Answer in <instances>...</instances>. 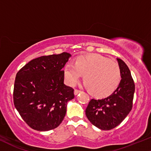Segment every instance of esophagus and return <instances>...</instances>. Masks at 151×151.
Instances as JSON below:
<instances>
[{"label":"esophagus","mask_w":151,"mask_h":151,"mask_svg":"<svg viewBox=\"0 0 151 151\" xmlns=\"http://www.w3.org/2000/svg\"><path fill=\"white\" fill-rule=\"evenodd\" d=\"M81 91H79V90L75 89V90H74V95H78V94H79V93H81Z\"/></svg>","instance_id":"obj_1"}]
</instances>
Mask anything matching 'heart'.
<instances>
[{
  "label": "heart",
  "instance_id": "obj_1",
  "mask_svg": "<svg viewBox=\"0 0 151 151\" xmlns=\"http://www.w3.org/2000/svg\"><path fill=\"white\" fill-rule=\"evenodd\" d=\"M65 79L70 86H74L83 74L85 86L97 97L111 94L121 81L118 64L107 57L98 53L78 57L75 63H68L64 67Z\"/></svg>",
  "mask_w": 151,
  "mask_h": 151
}]
</instances>
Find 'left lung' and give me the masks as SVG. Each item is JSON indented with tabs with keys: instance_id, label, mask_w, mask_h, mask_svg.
Segmentation results:
<instances>
[{
	"instance_id": "left-lung-1",
	"label": "left lung",
	"mask_w": 151,
	"mask_h": 151,
	"mask_svg": "<svg viewBox=\"0 0 151 151\" xmlns=\"http://www.w3.org/2000/svg\"><path fill=\"white\" fill-rule=\"evenodd\" d=\"M117 61L121 77L118 88L105 98L92 99L86 109L89 121L102 130H109L118 126L132 108L135 91L134 81L125 63L120 58H117Z\"/></svg>"
}]
</instances>
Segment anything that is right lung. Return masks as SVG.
<instances>
[{
  "mask_svg": "<svg viewBox=\"0 0 151 151\" xmlns=\"http://www.w3.org/2000/svg\"><path fill=\"white\" fill-rule=\"evenodd\" d=\"M71 54L43 56L17 72L13 100L23 120L33 129L49 131L61 123L74 89L64 84L63 69Z\"/></svg>",
  "mask_w": 151,
  "mask_h": 151,
  "instance_id": "1",
  "label": "right lung"
}]
</instances>
